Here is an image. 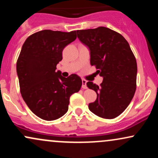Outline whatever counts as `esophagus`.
I'll use <instances>...</instances> for the list:
<instances>
[{
	"label": "esophagus",
	"mask_w": 158,
	"mask_h": 158,
	"mask_svg": "<svg viewBox=\"0 0 158 158\" xmlns=\"http://www.w3.org/2000/svg\"><path fill=\"white\" fill-rule=\"evenodd\" d=\"M81 81H82V85H81V88H82L83 89H86L87 88V85H86L87 81L85 80V79H82Z\"/></svg>",
	"instance_id": "1"
}]
</instances>
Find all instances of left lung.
I'll use <instances>...</instances> for the list:
<instances>
[{
    "label": "left lung",
    "mask_w": 158,
    "mask_h": 158,
    "mask_svg": "<svg viewBox=\"0 0 158 158\" xmlns=\"http://www.w3.org/2000/svg\"><path fill=\"white\" fill-rule=\"evenodd\" d=\"M79 41L90 51V64L103 78L100 86L87 82L97 98L89 103L92 113L114 119L126 110L136 90L137 67L128 41L122 35L107 27L77 30Z\"/></svg>",
    "instance_id": "8db88e82"
}]
</instances>
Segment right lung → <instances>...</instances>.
Instances as JSON below:
<instances>
[{"mask_svg": "<svg viewBox=\"0 0 158 158\" xmlns=\"http://www.w3.org/2000/svg\"><path fill=\"white\" fill-rule=\"evenodd\" d=\"M77 39L76 31L41 30L26 39L16 64L23 100L36 116L44 120L60 118L67 113L70 97L80 90L77 74L68 78L56 71L65 46Z\"/></svg>", "mask_w": 158, "mask_h": 158, "instance_id": "1", "label": "right lung"}]
</instances>
